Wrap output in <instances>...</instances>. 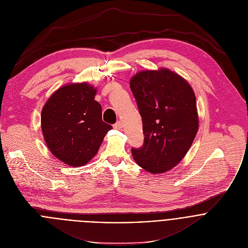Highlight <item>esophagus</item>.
I'll return each mask as SVG.
<instances>
[{"mask_svg":"<svg viewBox=\"0 0 248 248\" xmlns=\"http://www.w3.org/2000/svg\"><path fill=\"white\" fill-rule=\"evenodd\" d=\"M113 128L116 129V130H121V129H122V122L117 121V122L113 125Z\"/></svg>","mask_w":248,"mask_h":248,"instance_id":"34e87169","label":"esophagus"}]
</instances>
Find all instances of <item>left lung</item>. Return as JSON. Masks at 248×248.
Instances as JSON below:
<instances>
[{
  "label": "left lung",
  "instance_id": "1",
  "mask_svg": "<svg viewBox=\"0 0 248 248\" xmlns=\"http://www.w3.org/2000/svg\"><path fill=\"white\" fill-rule=\"evenodd\" d=\"M142 119L143 144L132 148L136 163L152 174L165 173L185 157L199 131L194 92L178 73L160 67L130 79Z\"/></svg>",
  "mask_w": 248,
  "mask_h": 248
}]
</instances>
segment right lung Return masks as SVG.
I'll return each mask as SVG.
<instances>
[{
    "label": "right lung",
    "instance_id": "right-lung-1",
    "mask_svg": "<svg viewBox=\"0 0 248 248\" xmlns=\"http://www.w3.org/2000/svg\"><path fill=\"white\" fill-rule=\"evenodd\" d=\"M93 85L70 83L58 89L43 107L41 128L47 148L71 167L87 164L112 127L103 121Z\"/></svg>",
    "mask_w": 248,
    "mask_h": 248
}]
</instances>
